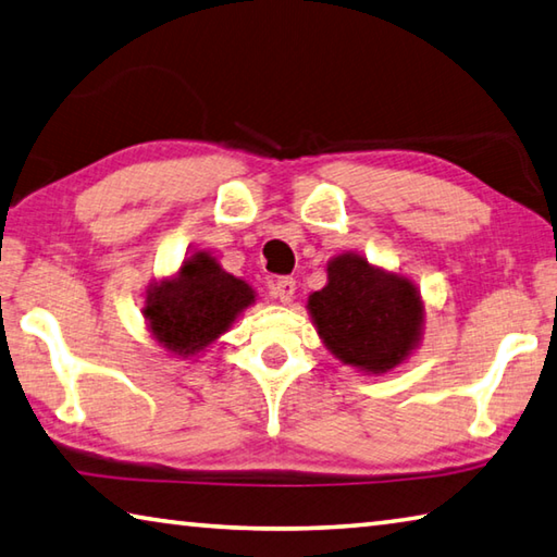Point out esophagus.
I'll return each mask as SVG.
<instances>
[{
    "instance_id": "34e87169",
    "label": "esophagus",
    "mask_w": 557,
    "mask_h": 557,
    "mask_svg": "<svg viewBox=\"0 0 557 557\" xmlns=\"http://www.w3.org/2000/svg\"><path fill=\"white\" fill-rule=\"evenodd\" d=\"M271 294H273V298H278L281 304H290V298H294V294H296V281L290 276L276 278L271 286Z\"/></svg>"
}]
</instances>
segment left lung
Masks as SVG:
<instances>
[{
	"label": "left lung",
	"mask_w": 557,
	"mask_h": 557,
	"mask_svg": "<svg viewBox=\"0 0 557 557\" xmlns=\"http://www.w3.org/2000/svg\"><path fill=\"white\" fill-rule=\"evenodd\" d=\"M308 313L339 362L384 374L421 343L425 306L411 278L347 251L327 261V284L310 294Z\"/></svg>",
	"instance_id": "left-lung-1"
}]
</instances>
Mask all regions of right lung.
Masks as SVG:
<instances>
[{"label": "right lung", "mask_w": 557, "mask_h": 557, "mask_svg": "<svg viewBox=\"0 0 557 557\" xmlns=\"http://www.w3.org/2000/svg\"><path fill=\"white\" fill-rule=\"evenodd\" d=\"M257 294L208 251L185 257L169 278L146 288L144 318L156 343L175 357H195L227 333Z\"/></svg>", "instance_id": "1"}]
</instances>
